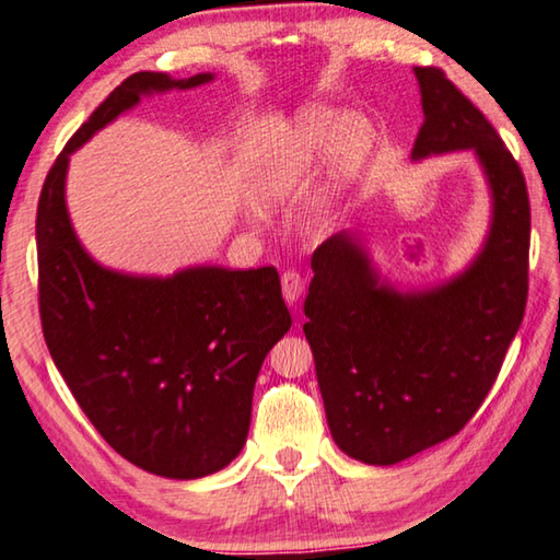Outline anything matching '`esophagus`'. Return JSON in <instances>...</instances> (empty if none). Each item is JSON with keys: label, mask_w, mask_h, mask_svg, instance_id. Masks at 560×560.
<instances>
[{"label": "esophagus", "mask_w": 560, "mask_h": 560, "mask_svg": "<svg viewBox=\"0 0 560 560\" xmlns=\"http://www.w3.org/2000/svg\"><path fill=\"white\" fill-rule=\"evenodd\" d=\"M281 291H283V299H287L289 306H293L301 299L303 293V277L296 269H289L281 273Z\"/></svg>", "instance_id": "34e87169"}]
</instances>
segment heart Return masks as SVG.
<instances>
[{
	"label": "heart",
	"instance_id": "obj_1",
	"mask_svg": "<svg viewBox=\"0 0 560 560\" xmlns=\"http://www.w3.org/2000/svg\"><path fill=\"white\" fill-rule=\"evenodd\" d=\"M374 129L358 112L306 105L273 135L264 151L257 198L267 210H283L306 196L323 164V206L364 166Z\"/></svg>",
	"mask_w": 560,
	"mask_h": 560
}]
</instances>
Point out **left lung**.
I'll use <instances>...</instances> for the list:
<instances>
[{"mask_svg":"<svg viewBox=\"0 0 560 560\" xmlns=\"http://www.w3.org/2000/svg\"><path fill=\"white\" fill-rule=\"evenodd\" d=\"M423 125L411 159L470 149L492 192L490 235L460 277L401 293L380 283L352 232L313 252L306 340L342 453L394 465L451 439L480 409L528 296L526 180L485 115L441 68H413Z\"/></svg>","mask_w":560,"mask_h":560,"instance_id":"1","label":"left lung"}]
</instances>
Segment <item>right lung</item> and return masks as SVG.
Wrapping results in <instances>:
<instances>
[{"instance_id": "add662e5", "label": "right lung", "mask_w": 560, "mask_h": 560, "mask_svg": "<svg viewBox=\"0 0 560 560\" xmlns=\"http://www.w3.org/2000/svg\"><path fill=\"white\" fill-rule=\"evenodd\" d=\"M135 73L80 127L40 188L36 212L38 311L68 389L121 457L171 480H196L240 455L254 382L291 328L273 267H192L129 277L100 267L66 208L68 159L141 95L210 83Z\"/></svg>"}]
</instances>
